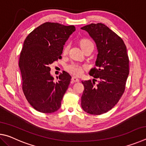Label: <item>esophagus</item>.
Segmentation results:
<instances>
[{"instance_id": "obj_1", "label": "esophagus", "mask_w": 146, "mask_h": 146, "mask_svg": "<svg viewBox=\"0 0 146 146\" xmlns=\"http://www.w3.org/2000/svg\"><path fill=\"white\" fill-rule=\"evenodd\" d=\"M71 81H72L73 82H78L79 81H80V80H79V79L77 78L74 77V76H73L72 78H71Z\"/></svg>"}]
</instances>
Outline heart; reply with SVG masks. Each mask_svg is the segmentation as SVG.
<instances>
[{"label":"heart","instance_id":"heart-1","mask_svg":"<svg viewBox=\"0 0 146 146\" xmlns=\"http://www.w3.org/2000/svg\"><path fill=\"white\" fill-rule=\"evenodd\" d=\"M80 46L82 49L88 48L89 46H94L92 42L89 39H82L80 41ZM71 45L70 44H66L63 47L62 52L64 54H68L69 51H70ZM87 66L86 65H82V64H77V63H71L70 64L66 66V70H67L68 72L70 73L71 75L75 76H80L84 73V71L87 70Z\"/></svg>","mask_w":146,"mask_h":146}]
</instances>
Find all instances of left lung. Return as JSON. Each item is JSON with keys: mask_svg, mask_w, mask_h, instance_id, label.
I'll use <instances>...</instances> for the list:
<instances>
[{"mask_svg": "<svg viewBox=\"0 0 146 146\" xmlns=\"http://www.w3.org/2000/svg\"><path fill=\"white\" fill-rule=\"evenodd\" d=\"M81 29L95 40L98 52L96 67L90 71L95 79L82 81L84 90L81 106L88 113L98 115L111 110L124 93L129 57L122 39L105 24H91Z\"/></svg>", "mask_w": 146, "mask_h": 146, "instance_id": "obj_1", "label": "left lung"}]
</instances>
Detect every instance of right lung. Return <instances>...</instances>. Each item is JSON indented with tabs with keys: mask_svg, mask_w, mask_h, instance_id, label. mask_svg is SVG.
<instances>
[{
	"mask_svg": "<svg viewBox=\"0 0 146 146\" xmlns=\"http://www.w3.org/2000/svg\"><path fill=\"white\" fill-rule=\"evenodd\" d=\"M75 30L74 26L47 22L24 40L19 62L22 88L28 102L39 112L51 113L60 107L71 76L63 71L54 81L49 66L62 58L64 44Z\"/></svg>",
	"mask_w": 146,
	"mask_h": 146,
	"instance_id": "1",
	"label": "right lung"
}]
</instances>
